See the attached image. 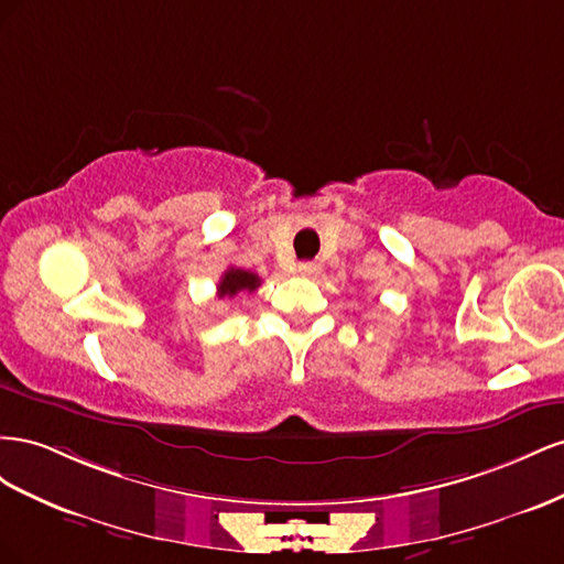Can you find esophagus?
<instances>
[{
  "label": "esophagus",
  "instance_id": "obj_1",
  "mask_svg": "<svg viewBox=\"0 0 564 564\" xmlns=\"http://www.w3.org/2000/svg\"><path fill=\"white\" fill-rule=\"evenodd\" d=\"M318 271H321V264H318V262H302V264H300V273H302V276H316Z\"/></svg>",
  "mask_w": 564,
  "mask_h": 564
}]
</instances>
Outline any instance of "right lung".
<instances>
[{
	"label": "right lung",
	"instance_id": "obj_1",
	"mask_svg": "<svg viewBox=\"0 0 564 564\" xmlns=\"http://www.w3.org/2000/svg\"><path fill=\"white\" fill-rule=\"evenodd\" d=\"M260 283L262 281H260V276H257V273L231 267V269L224 271V276L217 285V297L221 300V297H236L238 293H252V291H257V288H260Z\"/></svg>",
	"mask_w": 564,
	"mask_h": 564
}]
</instances>
